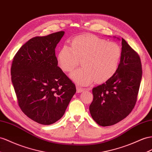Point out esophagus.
I'll use <instances>...</instances> for the list:
<instances>
[{"label":"esophagus","mask_w":152,"mask_h":152,"mask_svg":"<svg viewBox=\"0 0 152 152\" xmlns=\"http://www.w3.org/2000/svg\"><path fill=\"white\" fill-rule=\"evenodd\" d=\"M76 90H77V92L80 93V92H81L82 91H83L84 89L83 88L79 87V86H76Z\"/></svg>","instance_id":"1"}]
</instances>
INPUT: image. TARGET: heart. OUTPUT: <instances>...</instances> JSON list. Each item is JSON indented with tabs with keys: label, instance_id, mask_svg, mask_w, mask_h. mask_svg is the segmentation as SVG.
Instances as JSON below:
<instances>
[{
	"label": "heart",
	"instance_id": "heart-1",
	"mask_svg": "<svg viewBox=\"0 0 152 152\" xmlns=\"http://www.w3.org/2000/svg\"><path fill=\"white\" fill-rule=\"evenodd\" d=\"M121 54V48L117 43L86 34L73 38L71 47H62L57 61L62 71L70 72L80 60L81 67L70 76L77 84L85 86L94 80L96 83H102L113 77L119 68Z\"/></svg>",
	"mask_w": 152,
	"mask_h": 152
}]
</instances>
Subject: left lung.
<instances>
[{
  "instance_id": "obj_1",
  "label": "left lung",
  "mask_w": 152,
  "mask_h": 152,
  "mask_svg": "<svg viewBox=\"0 0 152 152\" xmlns=\"http://www.w3.org/2000/svg\"><path fill=\"white\" fill-rule=\"evenodd\" d=\"M121 44V58L115 75L92 89L94 98L89 110L92 119L102 126L125 118L137 102L142 73L141 59L123 38Z\"/></svg>"
}]
</instances>
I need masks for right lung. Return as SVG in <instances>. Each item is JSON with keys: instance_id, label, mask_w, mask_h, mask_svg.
<instances>
[{"instance_id": "right-lung-1", "label": "right lung", "mask_w": 152, "mask_h": 152, "mask_svg": "<svg viewBox=\"0 0 152 152\" xmlns=\"http://www.w3.org/2000/svg\"><path fill=\"white\" fill-rule=\"evenodd\" d=\"M65 32L36 37L13 58L11 81L18 105L38 123L49 125L65 114L76 91L75 83L58 66L55 48Z\"/></svg>"}]
</instances>
